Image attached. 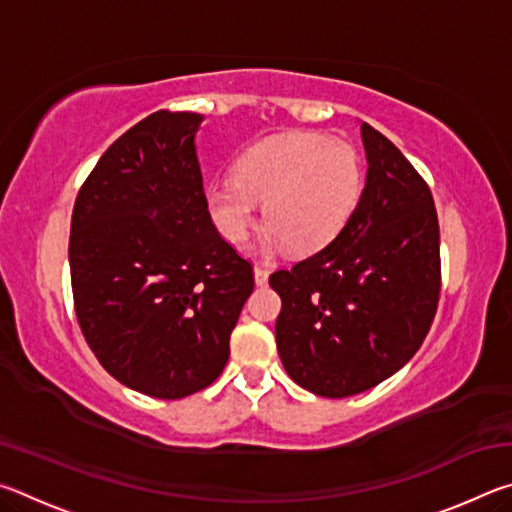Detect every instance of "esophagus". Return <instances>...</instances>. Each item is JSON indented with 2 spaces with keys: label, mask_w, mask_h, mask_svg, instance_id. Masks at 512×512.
I'll list each match as a JSON object with an SVG mask.
<instances>
[{
  "label": "esophagus",
  "mask_w": 512,
  "mask_h": 512,
  "mask_svg": "<svg viewBox=\"0 0 512 512\" xmlns=\"http://www.w3.org/2000/svg\"><path fill=\"white\" fill-rule=\"evenodd\" d=\"M255 282H257V287H264V284L268 282V268L266 266L255 264Z\"/></svg>",
  "instance_id": "obj_1"
}]
</instances>
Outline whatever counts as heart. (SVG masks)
<instances>
[{
  "instance_id": "1",
  "label": "heart",
  "mask_w": 512,
  "mask_h": 512,
  "mask_svg": "<svg viewBox=\"0 0 512 512\" xmlns=\"http://www.w3.org/2000/svg\"><path fill=\"white\" fill-rule=\"evenodd\" d=\"M363 189V167L350 144L320 133L271 137L248 149L235 164L232 180L210 185L207 214L230 244H241L264 223L277 241L296 253L327 246L354 212Z\"/></svg>"
}]
</instances>
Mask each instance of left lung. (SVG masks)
I'll return each mask as SVG.
<instances>
[{"label":"left lung","instance_id":"left-lung-1","mask_svg":"<svg viewBox=\"0 0 512 512\" xmlns=\"http://www.w3.org/2000/svg\"><path fill=\"white\" fill-rule=\"evenodd\" d=\"M368 176L327 246L268 282L280 293L275 341L298 386L350 397L395 375L429 334L440 298L433 196L402 151L361 124Z\"/></svg>","mask_w":512,"mask_h":512}]
</instances>
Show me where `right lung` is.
<instances>
[{"instance_id": "right-lung-1", "label": "right lung", "mask_w": 512, "mask_h": 512, "mask_svg": "<svg viewBox=\"0 0 512 512\" xmlns=\"http://www.w3.org/2000/svg\"><path fill=\"white\" fill-rule=\"evenodd\" d=\"M196 112L158 110L108 146L76 196L69 273L99 363L158 400L221 375L253 264L207 214Z\"/></svg>"}]
</instances>
